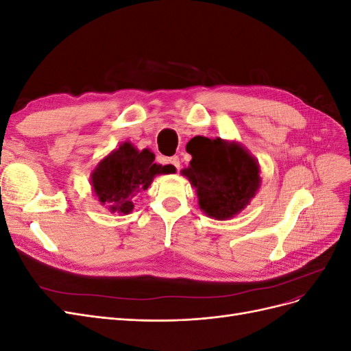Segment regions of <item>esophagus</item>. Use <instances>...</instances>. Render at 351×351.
<instances>
[{
  "mask_svg": "<svg viewBox=\"0 0 351 351\" xmlns=\"http://www.w3.org/2000/svg\"><path fill=\"white\" fill-rule=\"evenodd\" d=\"M168 164H171L176 169H180V158L177 155L168 158Z\"/></svg>",
  "mask_w": 351,
  "mask_h": 351,
  "instance_id": "1",
  "label": "esophagus"
}]
</instances>
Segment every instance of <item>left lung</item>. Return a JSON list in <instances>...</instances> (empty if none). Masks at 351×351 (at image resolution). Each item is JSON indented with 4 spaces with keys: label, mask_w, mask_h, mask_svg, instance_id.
Instances as JSON below:
<instances>
[{
    "label": "left lung",
    "mask_w": 351,
    "mask_h": 351,
    "mask_svg": "<svg viewBox=\"0 0 351 351\" xmlns=\"http://www.w3.org/2000/svg\"><path fill=\"white\" fill-rule=\"evenodd\" d=\"M192 154L183 169L197 190L199 206L215 219H227L249 204L259 189V165L246 149L226 141L193 137L187 143Z\"/></svg>",
    "instance_id": "8db88e82"
}]
</instances>
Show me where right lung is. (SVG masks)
I'll list each match as a JSON object with an SVG mask.
<instances>
[{
	"mask_svg": "<svg viewBox=\"0 0 351 351\" xmlns=\"http://www.w3.org/2000/svg\"><path fill=\"white\" fill-rule=\"evenodd\" d=\"M149 149L137 151L125 142L99 162L92 174L93 192L110 210L129 214L134 197L149 187L156 174L173 171L171 165H158Z\"/></svg>",
	"mask_w": 351,
	"mask_h": 351,
	"instance_id": "obj_1",
	"label": "right lung"
}]
</instances>
